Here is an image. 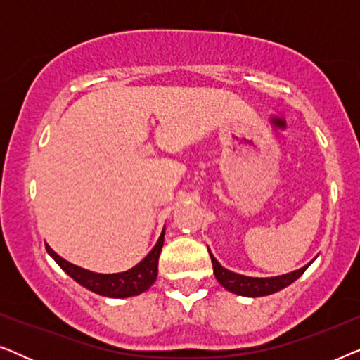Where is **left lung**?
<instances>
[{
	"instance_id": "1",
	"label": "left lung",
	"mask_w": 360,
	"mask_h": 360,
	"mask_svg": "<svg viewBox=\"0 0 360 360\" xmlns=\"http://www.w3.org/2000/svg\"><path fill=\"white\" fill-rule=\"evenodd\" d=\"M211 262H213V270L214 277L218 282L223 285L226 290H229L231 293L240 295V297H265V295H272L275 292H280V290L288 287L290 283H293L295 280L300 278L303 275L304 270H307L311 262L304 265V267L293 270V272L278 275V277H267V278H257V277H245V275L231 272V270L224 269L218 260L214 259V255L211 254L208 249Z\"/></svg>"
}]
</instances>
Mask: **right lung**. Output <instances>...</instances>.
I'll use <instances>...</instances> for the list:
<instances>
[{
    "label": "right lung",
    "instance_id": "obj_1",
    "mask_svg": "<svg viewBox=\"0 0 360 360\" xmlns=\"http://www.w3.org/2000/svg\"><path fill=\"white\" fill-rule=\"evenodd\" d=\"M164 236L165 228L162 231L159 240L154 245V249L141 260L139 264L134 267L126 270V272L120 274H96L91 270L82 269L78 265H73L60 257L57 252H53L51 245L46 244V249L51 257L60 265L63 272L70 275L77 283H80L82 287H85L91 292L103 297L110 298H127V297H136L142 292H146L152 283L155 282L157 272H159V257L162 245H164Z\"/></svg>",
    "mask_w": 360,
    "mask_h": 360
}]
</instances>
